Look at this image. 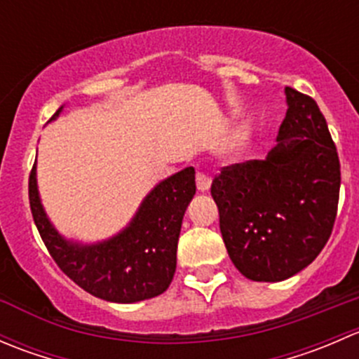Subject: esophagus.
<instances>
[{"label": "esophagus", "instance_id": "1", "mask_svg": "<svg viewBox=\"0 0 359 359\" xmlns=\"http://www.w3.org/2000/svg\"><path fill=\"white\" fill-rule=\"evenodd\" d=\"M210 186H212V177H208L206 173H203V172H198L196 173L198 191H201V193H206V191L210 189Z\"/></svg>", "mask_w": 359, "mask_h": 359}]
</instances>
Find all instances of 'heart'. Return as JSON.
<instances>
[{"instance_id": "b5f03b06", "label": "heart", "mask_w": 359, "mask_h": 359, "mask_svg": "<svg viewBox=\"0 0 359 359\" xmlns=\"http://www.w3.org/2000/svg\"><path fill=\"white\" fill-rule=\"evenodd\" d=\"M248 144V137L245 135V133H236V135L233 137V140H231V151L233 153H241V151L247 147Z\"/></svg>"}]
</instances>
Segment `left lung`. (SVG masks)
Returning <instances> with one entry per match:
<instances>
[{
  "label": "left lung",
  "instance_id": "8db88e82",
  "mask_svg": "<svg viewBox=\"0 0 359 359\" xmlns=\"http://www.w3.org/2000/svg\"><path fill=\"white\" fill-rule=\"evenodd\" d=\"M287 116L266 159L222 168L213 179L220 233L245 278L276 283L309 266L337 217L340 163L325 116L287 86Z\"/></svg>",
  "mask_w": 359,
  "mask_h": 359
}]
</instances>
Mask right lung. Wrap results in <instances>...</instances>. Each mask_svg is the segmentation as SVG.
Wrapping results in <instances>:
<instances>
[{"label": "right lung", "mask_w": 359, "mask_h": 359, "mask_svg": "<svg viewBox=\"0 0 359 359\" xmlns=\"http://www.w3.org/2000/svg\"><path fill=\"white\" fill-rule=\"evenodd\" d=\"M62 112V107L52 119ZM194 168L161 180L128 226L97 243H79L55 229L41 205L36 163L29 175L32 219L57 266L83 290L107 302L133 304L161 295L177 267V243L187 205L196 193Z\"/></svg>", "instance_id": "add662e5"}]
</instances>
